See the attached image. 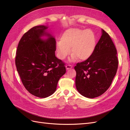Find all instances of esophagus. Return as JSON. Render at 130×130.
<instances>
[{
    "mask_svg": "<svg viewBox=\"0 0 130 130\" xmlns=\"http://www.w3.org/2000/svg\"><path fill=\"white\" fill-rule=\"evenodd\" d=\"M71 68H72V66H71L70 65H66V70H69V69H70Z\"/></svg>",
    "mask_w": 130,
    "mask_h": 130,
    "instance_id": "34e87169",
    "label": "esophagus"
}]
</instances>
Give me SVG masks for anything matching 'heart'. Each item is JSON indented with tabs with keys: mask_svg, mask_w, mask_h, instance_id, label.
Masks as SVG:
<instances>
[{
	"mask_svg": "<svg viewBox=\"0 0 130 130\" xmlns=\"http://www.w3.org/2000/svg\"><path fill=\"white\" fill-rule=\"evenodd\" d=\"M96 46V37L90 29L71 28L62 35L60 42L56 44V51L60 59L64 60L71 53L72 59L86 60L91 56Z\"/></svg>",
	"mask_w": 130,
	"mask_h": 130,
	"instance_id": "b5f03b06",
	"label": "heart"
}]
</instances>
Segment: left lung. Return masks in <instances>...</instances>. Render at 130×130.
Here are the masks:
<instances>
[{
  "instance_id": "1",
  "label": "left lung",
  "mask_w": 130,
  "mask_h": 130,
  "mask_svg": "<svg viewBox=\"0 0 130 130\" xmlns=\"http://www.w3.org/2000/svg\"><path fill=\"white\" fill-rule=\"evenodd\" d=\"M118 64L117 51L114 43L108 33L102 29L101 37L91 57L77 63L74 68L78 92L89 98L103 94L110 86Z\"/></svg>"
}]
</instances>
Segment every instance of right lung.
I'll return each mask as SVG.
<instances>
[{
	"mask_svg": "<svg viewBox=\"0 0 130 130\" xmlns=\"http://www.w3.org/2000/svg\"><path fill=\"white\" fill-rule=\"evenodd\" d=\"M47 26L32 27L22 36L16 51L15 64L24 87L32 95L46 98L55 92L66 72L65 64L55 56L56 41L46 33ZM47 35L48 40L40 39Z\"/></svg>",
	"mask_w": 130,
	"mask_h": 130,
	"instance_id": "1",
	"label": "right lung"
}]
</instances>
